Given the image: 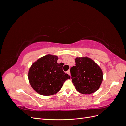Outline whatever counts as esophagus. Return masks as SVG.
<instances>
[{
	"instance_id": "esophagus-1",
	"label": "esophagus",
	"mask_w": 126,
	"mask_h": 126,
	"mask_svg": "<svg viewBox=\"0 0 126 126\" xmlns=\"http://www.w3.org/2000/svg\"><path fill=\"white\" fill-rule=\"evenodd\" d=\"M67 74L69 75H70V70H68V71H67Z\"/></svg>"
}]
</instances>
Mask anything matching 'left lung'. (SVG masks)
<instances>
[{
	"label": "left lung",
	"mask_w": 126,
	"mask_h": 126,
	"mask_svg": "<svg viewBox=\"0 0 126 126\" xmlns=\"http://www.w3.org/2000/svg\"><path fill=\"white\" fill-rule=\"evenodd\" d=\"M76 66L70 68L72 82L76 90L83 94L94 93L103 80L101 68L94 61L88 57H77Z\"/></svg>",
	"instance_id": "1"
}]
</instances>
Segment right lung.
I'll list each match as a JSON object with an SVG mask.
<instances>
[{
    "instance_id": "obj_1",
    "label": "right lung",
    "mask_w": 126,
    "mask_h": 126,
    "mask_svg": "<svg viewBox=\"0 0 126 126\" xmlns=\"http://www.w3.org/2000/svg\"><path fill=\"white\" fill-rule=\"evenodd\" d=\"M58 57L47 55L38 59L30 68L28 79L32 88L43 96H50L59 91L70 76L63 70Z\"/></svg>"
}]
</instances>
